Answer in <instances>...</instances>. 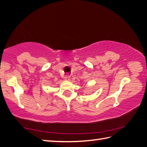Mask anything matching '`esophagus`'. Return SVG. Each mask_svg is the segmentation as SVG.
<instances>
[{
    "label": "esophagus",
    "instance_id": "obj_1",
    "mask_svg": "<svg viewBox=\"0 0 147 147\" xmlns=\"http://www.w3.org/2000/svg\"><path fill=\"white\" fill-rule=\"evenodd\" d=\"M65 80H67V81H69L70 80V77L69 76V75H66V76H65L64 77Z\"/></svg>",
    "mask_w": 147,
    "mask_h": 147
}]
</instances>
